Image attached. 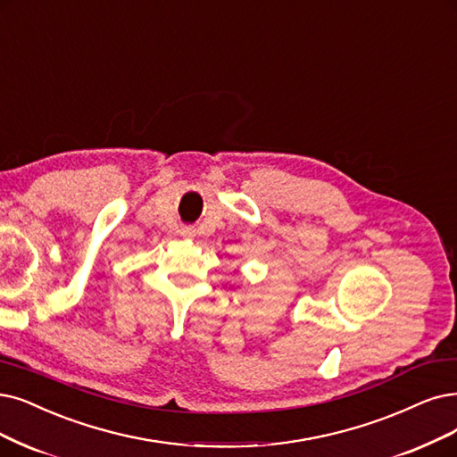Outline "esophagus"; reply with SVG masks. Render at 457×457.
Listing matches in <instances>:
<instances>
[{
  "label": "esophagus",
  "instance_id": "1",
  "mask_svg": "<svg viewBox=\"0 0 457 457\" xmlns=\"http://www.w3.org/2000/svg\"><path fill=\"white\" fill-rule=\"evenodd\" d=\"M179 233L182 235V237H186V239H192L194 235H195V229H194V226H180Z\"/></svg>",
  "mask_w": 457,
  "mask_h": 457
}]
</instances>
